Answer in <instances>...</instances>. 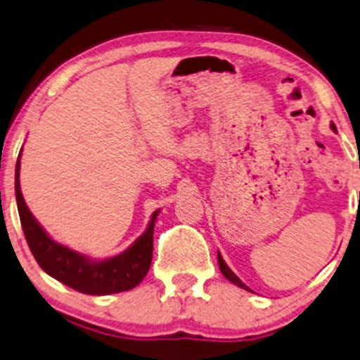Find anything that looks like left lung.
Here are the masks:
<instances>
[{"label":"left lung","instance_id":"obj_1","mask_svg":"<svg viewBox=\"0 0 360 360\" xmlns=\"http://www.w3.org/2000/svg\"><path fill=\"white\" fill-rule=\"evenodd\" d=\"M330 128H332V130H334V131H335V125H334V123H332V125H330ZM219 267H220V272H221V274H224V277H225V278H229V281H230V282H232V283H235V285H238V287H240V288H245V290H248V292H252V290H250V288H248V287L245 285V283H243V282L240 281V278H238V277H237V275H235V274L232 272V270H230V269H229V265H227V264H225V260H224V259H221L220 252H219Z\"/></svg>","mask_w":360,"mask_h":360}]
</instances>
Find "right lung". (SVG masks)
I'll use <instances>...</instances> for the list:
<instances>
[{
	"label": "right lung",
	"mask_w": 360,
	"mask_h": 360,
	"mask_svg": "<svg viewBox=\"0 0 360 360\" xmlns=\"http://www.w3.org/2000/svg\"><path fill=\"white\" fill-rule=\"evenodd\" d=\"M15 192L21 227L38 265L53 278L88 295H108L125 292L143 281L152 264L153 229L160 210L153 212L145 233L125 252L106 260H91L72 248L56 243L44 232L26 207L20 188V158L15 170Z\"/></svg>",
	"instance_id": "right-lung-1"
}]
</instances>
